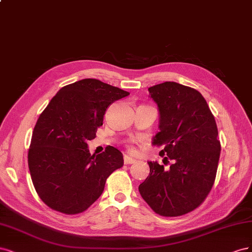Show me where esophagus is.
I'll list each match as a JSON object with an SVG mask.
<instances>
[{
    "label": "esophagus",
    "instance_id": "1",
    "mask_svg": "<svg viewBox=\"0 0 252 252\" xmlns=\"http://www.w3.org/2000/svg\"><path fill=\"white\" fill-rule=\"evenodd\" d=\"M124 162H125V164H133V163H135L136 160L131 157H128V156H125Z\"/></svg>",
    "mask_w": 252,
    "mask_h": 252
}]
</instances>
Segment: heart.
<instances>
[{"mask_svg": "<svg viewBox=\"0 0 252 252\" xmlns=\"http://www.w3.org/2000/svg\"><path fill=\"white\" fill-rule=\"evenodd\" d=\"M129 151H131V152H134V149H132V148H131V149H129Z\"/></svg>", "mask_w": 252, "mask_h": 252, "instance_id": "1", "label": "heart"}]
</instances>
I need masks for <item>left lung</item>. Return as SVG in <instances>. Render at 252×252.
Wrapping results in <instances>:
<instances>
[{
  "label": "left lung",
  "mask_w": 252,
  "mask_h": 252,
  "mask_svg": "<svg viewBox=\"0 0 252 252\" xmlns=\"http://www.w3.org/2000/svg\"><path fill=\"white\" fill-rule=\"evenodd\" d=\"M160 113V132L153 144L161 147L163 163L148 162L150 175L140 185L143 200L156 214L179 217L199 207L212 189L221 143L215 117L202 94L190 87L165 82L149 88Z\"/></svg>",
  "instance_id": "1"
}]
</instances>
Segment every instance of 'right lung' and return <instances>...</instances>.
I'll list each match as a JSON object with an SVG mask.
<instances>
[{"instance_id": "1", "label": "right lung", "mask_w": 252, "mask_h": 252, "mask_svg": "<svg viewBox=\"0 0 252 252\" xmlns=\"http://www.w3.org/2000/svg\"><path fill=\"white\" fill-rule=\"evenodd\" d=\"M129 95L98 79L63 87L39 115L28 151L32 183L47 206L66 215L84 213L100 197L108 177L124 165L123 154L105 148L91 155L103 115L115 100Z\"/></svg>"}]
</instances>
